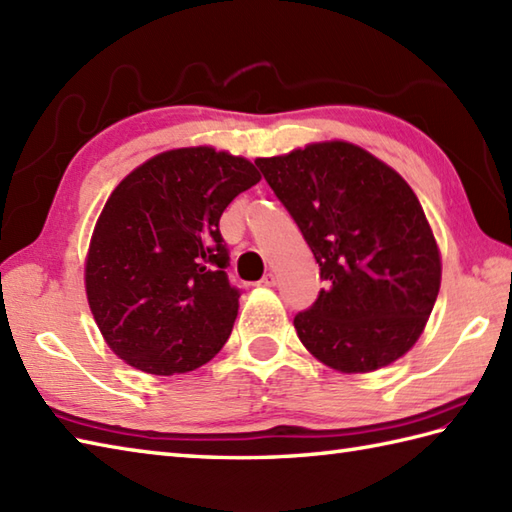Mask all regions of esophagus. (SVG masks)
Returning <instances> with one entry per match:
<instances>
[{
    "label": "esophagus",
    "instance_id": "1",
    "mask_svg": "<svg viewBox=\"0 0 512 512\" xmlns=\"http://www.w3.org/2000/svg\"><path fill=\"white\" fill-rule=\"evenodd\" d=\"M259 286H264V288L277 286V275H275V273H266V275L262 277V281H259Z\"/></svg>",
    "mask_w": 512,
    "mask_h": 512
}]
</instances>
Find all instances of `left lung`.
<instances>
[{
  "instance_id": "left-lung-1",
  "label": "left lung",
  "mask_w": 512,
  "mask_h": 512,
  "mask_svg": "<svg viewBox=\"0 0 512 512\" xmlns=\"http://www.w3.org/2000/svg\"><path fill=\"white\" fill-rule=\"evenodd\" d=\"M255 165L330 284L295 317L303 347L343 374L376 372L405 356L424 332L442 279L438 242L405 178L345 140Z\"/></svg>"
}]
</instances>
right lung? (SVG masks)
Instances as JSON below:
<instances>
[{"instance_id":"add662e5","label":"right lung","mask_w":512,"mask_h":512,"mask_svg":"<svg viewBox=\"0 0 512 512\" xmlns=\"http://www.w3.org/2000/svg\"><path fill=\"white\" fill-rule=\"evenodd\" d=\"M262 180L215 147L149 158L118 182L85 257V295L110 350L140 372H193L222 350L239 308L220 217Z\"/></svg>"}]
</instances>
